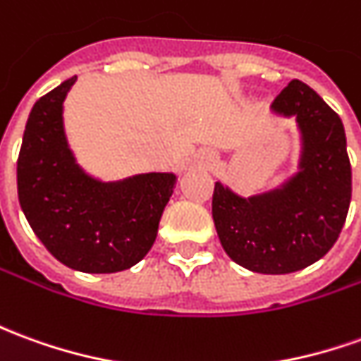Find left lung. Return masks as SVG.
<instances>
[{"mask_svg": "<svg viewBox=\"0 0 361 361\" xmlns=\"http://www.w3.org/2000/svg\"><path fill=\"white\" fill-rule=\"evenodd\" d=\"M271 109L301 130L299 172L279 189L244 199L213 191V221L228 258L256 274H291L321 259L338 240L352 199V168L340 117L317 92L291 80Z\"/></svg>", "mask_w": 361, "mask_h": 361, "instance_id": "8db88e82", "label": "left lung"}]
</instances>
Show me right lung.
<instances>
[{"label": "right lung", "instance_id": "right-lung-1", "mask_svg": "<svg viewBox=\"0 0 361 361\" xmlns=\"http://www.w3.org/2000/svg\"><path fill=\"white\" fill-rule=\"evenodd\" d=\"M75 75L35 103L17 160V193L32 233L64 266L113 274L152 248L173 173H140L103 183L75 164L62 125V103Z\"/></svg>", "mask_w": 361, "mask_h": 361}]
</instances>
